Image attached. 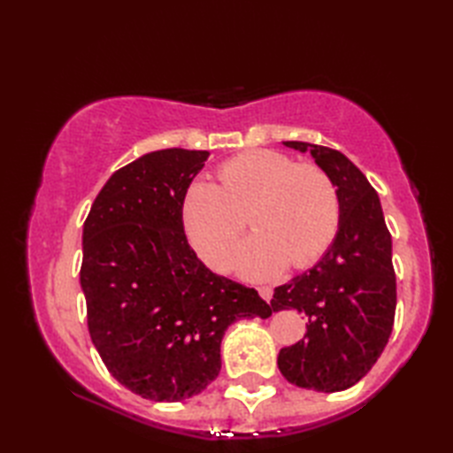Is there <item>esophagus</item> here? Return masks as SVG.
<instances>
[{"mask_svg": "<svg viewBox=\"0 0 453 453\" xmlns=\"http://www.w3.org/2000/svg\"><path fill=\"white\" fill-rule=\"evenodd\" d=\"M258 294H261V297L265 302H271L273 300V288L271 286H261L258 288Z\"/></svg>", "mask_w": 453, "mask_h": 453, "instance_id": "1", "label": "esophagus"}]
</instances>
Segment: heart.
I'll return each mask as SVG.
<instances>
[{"instance_id": "b5f03b06", "label": "heart", "mask_w": 453, "mask_h": 453, "mask_svg": "<svg viewBox=\"0 0 453 453\" xmlns=\"http://www.w3.org/2000/svg\"><path fill=\"white\" fill-rule=\"evenodd\" d=\"M339 216L329 173L271 150L229 157L216 171V185L190 182L180 200L188 242L214 271L227 266L247 218L257 234L239 247L235 266L251 278L311 265L331 245Z\"/></svg>"}]
</instances>
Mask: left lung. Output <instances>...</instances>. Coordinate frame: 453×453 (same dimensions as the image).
<instances>
[{"instance_id": "left-lung-1", "label": "left lung", "mask_w": 453, "mask_h": 453, "mask_svg": "<svg viewBox=\"0 0 453 453\" xmlns=\"http://www.w3.org/2000/svg\"><path fill=\"white\" fill-rule=\"evenodd\" d=\"M310 151L339 192V232L321 261L274 288V311L307 317L300 342L278 352V368L297 388L334 393L358 383L378 362L395 319L397 284L391 234L378 192L341 151L284 142Z\"/></svg>"}]
</instances>
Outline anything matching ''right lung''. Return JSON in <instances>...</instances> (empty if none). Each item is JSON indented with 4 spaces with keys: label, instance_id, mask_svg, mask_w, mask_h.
<instances>
[{
    "label": "right lung",
    "instance_id": "obj_1",
    "mask_svg": "<svg viewBox=\"0 0 453 453\" xmlns=\"http://www.w3.org/2000/svg\"><path fill=\"white\" fill-rule=\"evenodd\" d=\"M208 156L146 153L112 173L83 224L91 341L112 378L143 399L198 395L218 378L227 326L274 311L255 288L211 273L187 242L180 200Z\"/></svg>",
    "mask_w": 453,
    "mask_h": 453
}]
</instances>
